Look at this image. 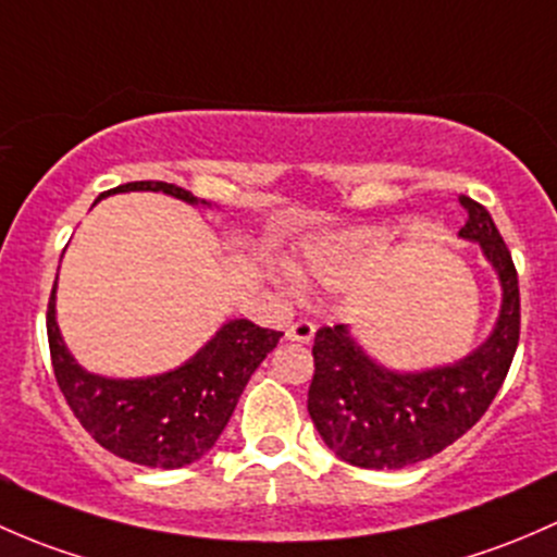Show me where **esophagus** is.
<instances>
[{"label":"esophagus","instance_id":"obj_1","mask_svg":"<svg viewBox=\"0 0 557 557\" xmlns=\"http://www.w3.org/2000/svg\"><path fill=\"white\" fill-rule=\"evenodd\" d=\"M313 335H317V324L308 319H297L295 324H289V330H286V337L295 343H308L313 341Z\"/></svg>","mask_w":557,"mask_h":557}]
</instances>
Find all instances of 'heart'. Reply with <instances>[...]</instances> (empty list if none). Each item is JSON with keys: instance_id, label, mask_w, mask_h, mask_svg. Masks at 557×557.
Returning <instances> with one entry per match:
<instances>
[{"instance_id": "b5f03b06", "label": "heart", "mask_w": 557, "mask_h": 557, "mask_svg": "<svg viewBox=\"0 0 557 557\" xmlns=\"http://www.w3.org/2000/svg\"><path fill=\"white\" fill-rule=\"evenodd\" d=\"M362 246L364 238L354 236H332L319 240L306 251V268L302 271L317 284H341L351 273V268L357 265Z\"/></svg>"}]
</instances>
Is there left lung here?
<instances>
[{"mask_svg": "<svg viewBox=\"0 0 557 557\" xmlns=\"http://www.w3.org/2000/svg\"><path fill=\"white\" fill-rule=\"evenodd\" d=\"M461 236L480 240L504 289L502 317L485 346L453 367L399 375L354 346L346 326H321L313 341L308 412L321 440L362 469H403L426 461L467 434L502 388L520 341V289L512 255L488 209L461 195Z\"/></svg>", "mask_w": 557, "mask_h": 557, "instance_id": "left-lung-1", "label": "left lung"}]
</instances>
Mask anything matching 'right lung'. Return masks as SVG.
Instances as JSON below:
<instances>
[{
	"label": "right lung",
	"mask_w": 557,
	"mask_h": 557,
	"mask_svg": "<svg viewBox=\"0 0 557 557\" xmlns=\"http://www.w3.org/2000/svg\"><path fill=\"white\" fill-rule=\"evenodd\" d=\"M163 190L195 203V195L169 182H128L109 193ZM281 332L236 319L180 370L147 381H109L69 357L55 324V284L48 302L53 375L85 432L114 456L152 469H180L214 448L231 421L251 372L276 348Z\"/></svg>",
	"instance_id": "add662e5"
}]
</instances>
